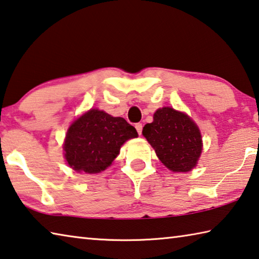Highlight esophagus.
Masks as SVG:
<instances>
[{
	"label": "esophagus",
	"mask_w": 259,
	"mask_h": 259,
	"mask_svg": "<svg viewBox=\"0 0 259 259\" xmlns=\"http://www.w3.org/2000/svg\"><path fill=\"white\" fill-rule=\"evenodd\" d=\"M136 129H137V133L140 135L142 134V131H143V124L142 123H136Z\"/></svg>",
	"instance_id": "obj_1"
}]
</instances>
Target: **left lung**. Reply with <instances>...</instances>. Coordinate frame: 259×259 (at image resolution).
Segmentation results:
<instances>
[{
  "instance_id": "8db88e82",
  "label": "left lung",
  "mask_w": 259,
  "mask_h": 259,
  "mask_svg": "<svg viewBox=\"0 0 259 259\" xmlns=\"http://www.w3.org/2000/svg\"><path fill=\"white\" fill-rule=\"evenodd\" d=\"M157 157L173 172L194 168L201 154V135L198 126L187 114L171 107H163L154 114V121L143 129Z\"/></svg>"
}]
</instances>
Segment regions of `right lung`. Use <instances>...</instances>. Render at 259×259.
Wrapping results in <instances>:
<instances>
[{
	"mask_svg": "<svg viewBox=\"0 0 259 259\" xmlns=\"http://www.w3.org/2000/svg\"><path fill=\"white\" fill-rule=\"evenodd\" d=\"M138 137L123 117L91 110L70 125L64 142L65 159L73 170L98 173L110 166L128 139Z\"/></svg>",
	"mask_w": 259,
	"mask_h": 259,
	"instance_id": "obj_1",
	"label": "right lung"
}]
</instances>
